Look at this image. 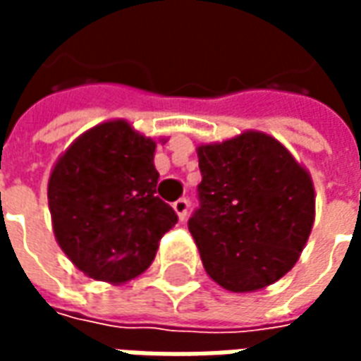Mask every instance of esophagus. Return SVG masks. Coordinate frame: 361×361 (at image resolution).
I'll use <instances>...</instances> for the list:
<instances>
[{
    "label": "esophagus",
    "instance_id": "1",
    "mask_svg": "<svg viewBox=\"0 0 361 361\" xmlns=\"http://www.w3.org/2000/svg\"><path fill=\"white\" fill-rule=\"evenodd\" d=\"M173 211H176V214H178V219L183 220L185 216H188V211H189V201L185 199V197H181V199H178L176 203L172 204Z\"/></svg>",
    "mask_w": 361,
    "mask_h": 361
}]
</instances>
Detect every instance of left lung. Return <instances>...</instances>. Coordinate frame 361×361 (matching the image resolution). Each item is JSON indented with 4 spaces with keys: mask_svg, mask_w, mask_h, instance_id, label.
<instances>
[{
    "mask_svg": "<svg viewBox=\"0 0 361 361\" xmlns=\"http://www.w3.org/2000/svg\"><path fill=\"white\" fill-rule=\"evenodd\" d=\"M199 209L189 219L207 274L230 292L282 279L315 220L310 172L274 137L243 131L197 147Z\"/></svg>",
    "mask_w": 361,
    "mask_h": 361,
    "instance_id": "1",
    "label": "left lung"
}]
</instances>
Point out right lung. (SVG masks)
<instances>
[{"mask_svg":"<svg viewBox=\"0 0 361 361\" xmlns=\"http://www.w3.org/2000/svg\"><path fill=\"white\" fill-rule=\"evenodd\" d=\"M154 150L157 141L111 119L77 137L51 168L54 235L90 279L121 284L139 276L178 222L157 195Z\"/></svg>","mask_w":361,"mask_h":361,"instance_id":"1","label":"right lung"}]
</instances>
